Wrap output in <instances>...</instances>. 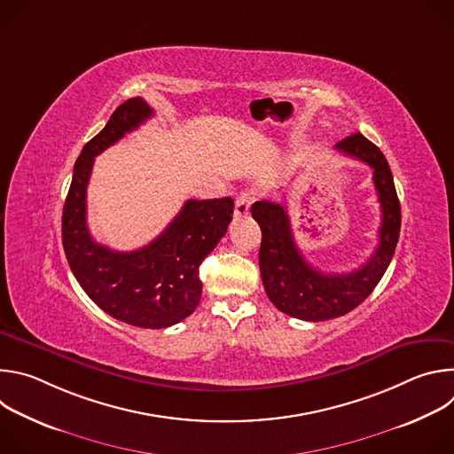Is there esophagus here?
<instances>
[{"mask_svg": "<svg viewBox=\"0 0 454 454\" xmlns=\"http://www.w3.org/2000/svg\"><path fill=\"white\" fill-rule=\"evenodd\" d=\"M253 193L251 192H240L239 198L235 201V215L237 217H246L249 214L251 203H253Z\"/></svg>", "mask_w": 454, "mask_h": 454, "instance_id": "obj_1", "label": "esophagus"}]
</instances>
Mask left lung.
I'll return each mask as SVG.
<instances>
[{
	"label": "left lung",
	"mask_w": 454,
	"mask_h": 454,
	"mask_svg": "<svg viewBox=\"0 0 454 454\" xmlns=\"http://www.w3.org/2000/svg\"><path fill=\"white\" fill-rule=\"evenodd\" d=\"M336 151L372 168L380 203L379 244L359 270L317 271L300 253L282 203L256 201L251 207V215L262 230L258 264L266 294L278 310L305 321L340 317L363 303L390 266L401 233V203L390 165L380 149L357 133L338 142Z\"/></svg>",
	"instance_id": "8db88e82"
}]
</instances>
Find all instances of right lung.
<instances>
[{"mask_svg": "<svg viewBox=\"0 0 454 454\" xmlns=\"http://www.w3.org/2000/svg\"><path fill=\"white\" fill-rule=\"evenodd\" d=\"M153 114L142 97L129 98L84 145L62 210V246L77 282L102 310L140 329H167L200 305V266L226 235L233 200H188L163 233L137 251H114L91 237L86 190L95 156Z\"/></svg>", "mask_w": 454, "mask_h": 454, "instance_id": "1", "label": "right lung"}]
</instances>
